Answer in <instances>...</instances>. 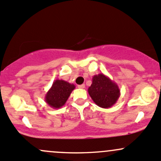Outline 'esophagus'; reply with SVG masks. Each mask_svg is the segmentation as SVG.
<instances>
[{
    "label": "esophagus",
    "instance_id": "1",
    "mask_svg": "<svg viewBox=\"0 0 161 161\" xmlns=\"http://www.w3.org/2000/svg\"><path fill=\"white\" fill-rule=\"evenodd\" d=\"M79 89H84L85 88V84H82V85H79L78 86Z\"/></svg>",
    "mask_w": 161,
    "mask_h": 161
}]
</instances>
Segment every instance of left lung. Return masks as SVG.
<instances>
[{"instance_id":"obj_1","label":"left lung","mask_w":161,"mask_h":161,"mask_svg":"<svg viewBox=\"0 0 161 161\" xmlns=\"http://www.w3.org/2000/svg\"><path fill=\"white\" fill-rule=\"evenodd\" d=\"M88 92L93 102L103 109L112 107L120 96L117 84L103 73L92 77V85L88 89Z\"/></svg>"}]
</instances>
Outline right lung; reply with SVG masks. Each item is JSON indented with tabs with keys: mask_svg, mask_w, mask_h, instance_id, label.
<instances>
[{
	"mask_svg": "<svg viewBox=\"0 0 161 161\" xmlns=\"http://www.w3.org/2000/svg\"><path fill=\"white\" fill-rule=\"evenodd\" d=\"M75 88L74 84L62 79H56L45 94V103L53 109H59L65 104Z\"/></svg>",
	"mask_w": 161,
	"mask_h": 161,
	"instance_id": "1",
	"label": "right lung"
}]
</instances>
